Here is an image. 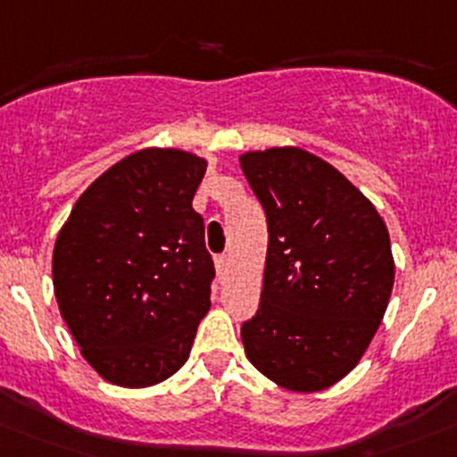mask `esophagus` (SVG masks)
Listing matches in <instances>:
<instances>
[{"mask_svg": "<svg viewBox=\"0 0 457 457\" xmlns=\"http://www.w3.org/2000/svg\"><path fill=\"white\" fill-rule=\"evenodd\" d=\"M228 264H231V258H228V255H217L215 258V269H217V273H220V276H224L226 271H228Z\"/></svg>", "mask_w": 457, "mask_h": 457, "instance_id": "34e87169", "label": "esophagus"}]
</instances>
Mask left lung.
<instances>
[{"label":"left lung","mask_w":457,"mask_h":457,"mask_svg":"<svg viewBox=\"0 0 457 457\" xmlns=\"http://www.w3.org/2000/svg\"><path fill=\"white\" fill-rule=\"evenodd\" d=\"M267 215L260 307L242 325L249 361L294 393H319L359 363L395 282L388 228L370 199L301 147L240 156Z\"/></svg>","instance_id":"obj_1"}]
</instances>
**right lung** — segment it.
Wrapping results in <instances>:
<instances>
[{
	"mask_svg": "<svg viewBox=\"0 0 457 457\" xmlns=\"http://www.w3.org/2000/svg\"><path fill=\"white\" fill-rule=\"evenodd\" d=\"M206 161L145 147L78 197L54 249L60 314L103 379L145 388L186 363L211 307L212 258L193 197Z\"/></svg>",
	"mask_w": 457,
	"mask_h": 457,
	"instance_id": "right-lung-1",
	"label": "right lung"
}]
</instances>
